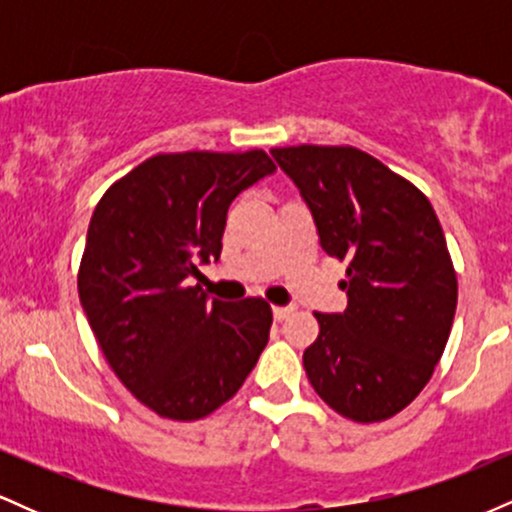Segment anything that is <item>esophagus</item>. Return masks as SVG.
Returning <instances> with one entry per match:
<instances>
[{
  "label": "esophagus",
  "mask_w": 512,
  "mask_h": 512,
  "mask_svg": "<svg viewBox=\"0 0 512 512\" xmlns=\"http://www.w3.org/2000/svg\"><path fill=\"white\" fill-rule=\"evenodd\" d=\"M272 313H274V320L281 322V320H286V317L293 313V305H274Z\"/></svg>",
  "instance_id": "esophagus-1"
}]
</instances>
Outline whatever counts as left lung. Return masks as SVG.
<instances>
[{
  "label": "left lung",
  "instance_id": "8db88e82",
  "mask_svg": "<svg viewBox=\"0 0 512 512\" xmlns=\"http://www.w3.org/2000/svg\"><path fill=\"white\" fill-rule=\"evenodd\" d=\"M313 211L322 250L346 262L344 313H315L310 385L358 424L395 416L431 380L457 308L443 228L416 185L356 146L272 149Z\"/></svg>",
  "mask_w": 512,
  "mask_h": 512
}]
</instances>
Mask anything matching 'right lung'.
<instances>
[{"instance_id": "add662e5", "label": "right lung", "mask_w": 512, "mask_h": 512, "mask_svg": "<svg viewBox=\"0 0 512 512\" xmlns=\"http://www.w3.org/2000/svg\"><path fill=\"white\" fill-rule=\"evenodd\" d=\"M276 170L262 149L156 154L105 190L88 223L79 298L105 361L144 407L197 421L226 404L267 346L264 298L190 286L219 260L231 202Z\"/></svg>"}]
</instances>
